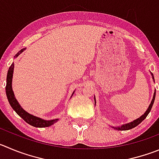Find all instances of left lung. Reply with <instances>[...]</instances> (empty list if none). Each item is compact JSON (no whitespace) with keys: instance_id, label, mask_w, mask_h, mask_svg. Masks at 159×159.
<instances>
[{"instance_id":"obj_1","label":"left lung","mask_w":159,"mask_h":159,"mask_svg":"<svg viewBox=\"0 0 159 159\" xmlns=\"http://www.w3.org/2000/svg\"><path fill=\"white\" fill-rule=\"evenodd\" d=\"M151 75H152V78H153V79H154L153 74H151ZM154 81H155V79H154ZM155 93H155H155H154L153 99H152V101H151V104H150L149 107H148V110H147L146 112H145V113L143 114V115H142L141 117H140V118H139L136 119V120H135V121H132V122L128 123V124L123 125H121V127H117V128H116V127H115H115H113V128L116 129H118V130H129V129H133V128H134V127L137 126L138 125L140 124V123H141L142 121H143V120H144L145 118H146V117L148 116V114L150 113V111H151V108H152V106H153V104H154V101H155ZM94 99H95V98H94ZM95 104H96V100H95Z\"/></svg>"}]
</instances>
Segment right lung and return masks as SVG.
<instances>
[{"instance_id": "obj_1", "label": "right lung", "mask_w": 159, "mask_h": 159, "mask_svg": "<svg viewBox=\"0 0 159 159\" xmlns=\"http://www.w3.org/2000/svg\"><path fill=\"white\" fill-rule=\"evenodd\" d=\"M25 50V48L20 50L17 54L15 56V57H17L19 54L21 52H23ZM13 70H14V63L11 65V66L9 67L8 71V75H7V81H6V95H7V98H8V102H9L10 105H11V107L13 108L16 113L21 117L23 120H24L26 122H27L28 124H30L32 126L34 127H39V128H44V127H48L54 124L55 122L58 121V119H54V120H50V121H46V120L41 119V118H38V117H35L34 115H30L29 113H27L26 111H25L23 108L21 107V106L19 104L18 101L16 100V97L14 96V93H13L12 88H11V80H12V74H13Z\"/></svg>"}]
</instances>
